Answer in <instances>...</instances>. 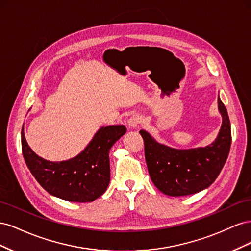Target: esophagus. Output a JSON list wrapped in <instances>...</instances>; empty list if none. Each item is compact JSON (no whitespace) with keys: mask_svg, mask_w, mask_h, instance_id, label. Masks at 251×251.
<instances>
[{"mask_svg":"<svg viewBox=\"0 0 251 251\" xmlns=\"http://www.w3.org/2000/svg\"><path fill=\"white\" fill-rule=\"evenodd\" d=\"M141 123H142V116L140 115V114H137V113L133 114L132 117L128 119V125L133 127L138 126Z\"/></svg>","mask_w":251,"mask_h":251,"instance_id":"esophagus-1","label":"esophagus"}]
</instances>
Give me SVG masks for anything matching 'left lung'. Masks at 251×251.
I'll return each mask as SVG.
<instances>
[{
	"mask_svg": "<svg viewBox=\"0 0 251 251\" xmlns=\"http://www.w3.org/2000/svg\"><path fill=\"white\" fill-rule=\"evenodd\" d=\"M222 126L218 138L205 148L176 150L158 143L141 130L150 176L161 193L181 197L199 193L214 183L228 157L231 144L230 121L218 97Z\"/></svg>",
	"mask_w": 251,
	"mask_h": 251,
	"instance_id": "1",
	"label": "left lung"
}]
</instances>
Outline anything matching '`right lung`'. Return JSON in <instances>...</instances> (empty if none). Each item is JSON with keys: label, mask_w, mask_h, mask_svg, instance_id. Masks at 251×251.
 I'll use <instances>...</instances> for the list:
<instances>
[{"label": "right lung", "mask_w": 251, "mask_h": 251, "mask_svg": "<svg viewBox=\"0 0 251 251\" xmlns=\"http://www.w3.org/2000/svg\"><path fill=\"white\" fill-rule=\"evenodd\" d=\"M126 132L125 126L101 127L79 155L52 162L30 149L22 130V151L28 169L45 191L69 202H92L110 183L109 151Z\"/></svg>", "instance_id": "1"}]
</instances>
